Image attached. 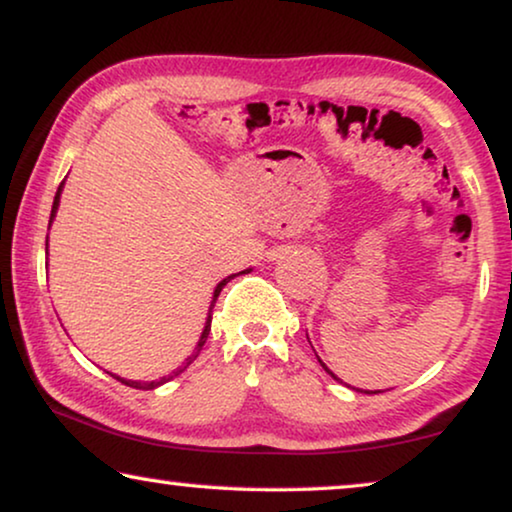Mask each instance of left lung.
I'll use <instances>...</instances> for the list:
<instances>
[{"instance_id":"8db88e82","label":"left lung","mask_w":512,"mask_h":512,"mask_svg":"<svg viewBox=\"0 0 512 512\" xmlns=\"http://www.w3.org/2000/svg\"><path fill=\"white\" fill-rule=\"evenodd\" d=\"M319 363H321V359H319ZM321 366H324V363H321ZM326 368V366H324ZM328 370V368H326ZM328 373H331V370H328ZM333 375V373H331ZM335 377V375H333ZM335 380H338V377H335ZM366 394H380V391H366Z\"/></svg>"}]
</instances>
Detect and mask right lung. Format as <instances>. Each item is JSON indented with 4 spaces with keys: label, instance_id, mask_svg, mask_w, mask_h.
Listing matches in <instances>:
<instances>
[{
    "label": "right lung",
    "instance_id": "1",
    "mask_svg": "<svg viewBox=\"0 0 512 512\" xmlns=\"http://www.w3.org/2000/svg\"><path fill=\"white\" fill-rule=\"evenodd\" d=\"M60 191H62V186L58 188V193H55V200H53V212H51V219L55 216V209H58V202H60ZM235 277V275H233ZM233 277H228V279H223V282L216 286L214 289V300H212V307H214V303H216V298H219V293H221V289L223 286H226L230 279ZM212 307H209V317H207V324H205V331H202V335H200V340H198V345H195V349H193V354L188 356V359L181 363V366L177 368V370H172L170 375H165V377H160V380H153V382H132V380H123V377H116L118 382H123V384H128V387H132V389H144V391H149V389H156V387H160V384H165V382H170L172 377H177L179 373H184V370L191 366V363L195 361V356L200 354V349H202V345H205L207 342V335H209V328H212Z\"/></svg>",
    "mask_w": 512,
    "mask_h": 512
}]
</instances>
